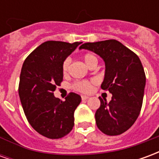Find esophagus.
Returning a JSON list of instances; mask_svg holds the SVG:
<instances>
[{"mask_svg":"<svg viewBox=\"0 0 159 159\" xmlns=\"http://www.w3.org/2000/svg\"><path fill=\"white\" fill-rule=\"evenodd\" d=\"M88 99H89V97L88 95H82V100H87Z\"/></svg>","mask_w":159,"mask_h":159,"instance_id":"obj_1","label":"esophagus"}]
</instances>
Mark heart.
<instances>
[{"label": "heart", "instance_id": "obj_1", "mask_svg": "<svg viewBox=\"0 0 159 159\" xmlns=\"http://www.w3.org/2000/svg\"><path fill=\"white\" fill-rule=\"evenodd\" d=\"M83 59L84 63L86 64L89 67H91L93 66H97L98 64V58L95 54H93L92 52H87L85 54H83ZM70 58H66L62 64V71L64 75H66L70 70ZM95 83L94 80H83V81H77L73 83L72 88L78 92L82 93H88L90 92L93 84Z\"/></svg>", "mask_w": 159, "mask_h": 159}]
</instances>
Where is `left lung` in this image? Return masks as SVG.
I'll use <instances>...</instances> for the list:
<instances>
[{"instance_id":"left-lung-1","label":"left lung","mask_w":159,"mask_h":159,"mask_svg":"<svg viewBox=\"0 0 159 159\" xmlns=\"http://www.w3.org/2000/svg\"><path fill=\"white\" fill-rule=\"evenodd\" d=\"M80 49L90 50L105 61L106 71L101 89L108 90L111 100L100 97L95 112L99 129L107 135H118L129 129L142 107L146 75L139 57L117 40L87 42Z\"/></svg>"}]
</instances>
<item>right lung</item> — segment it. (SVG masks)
Instances as JSON below:
<instances>
[{
    "label": "right lung",
    "mask_w": 159,
    "mask_h": 159,
    "mask_svg": "<svg viewBox=\"0 0 159 159\" xmlns=\"http://www.w3.org/2000/svg\"><path fill=\"white\" fill-rule=\"evenodd\" d=\"M82 42L48 41L23 64L19 94L27 120L36 132L49 139L66 136L74 126V111L81 96L70 93L62 101L53 95L63 81L64 60Z\"/></svg>",
    "instance_id": "add662e5"
}]
</instances>
